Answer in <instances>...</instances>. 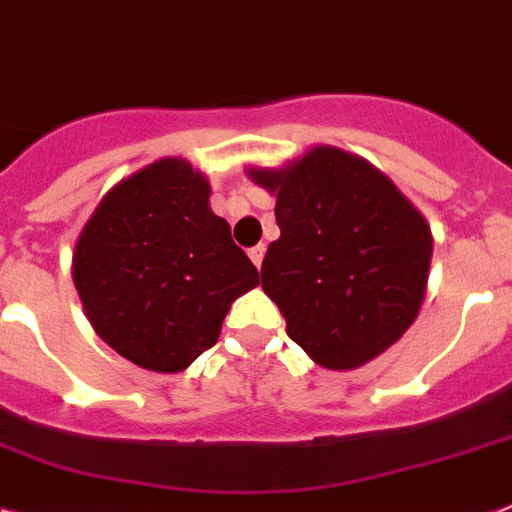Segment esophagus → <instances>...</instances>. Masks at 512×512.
Returning <instances> with one entry per match:
<instances>
[{
	"label": "esophagus",
	"instance_id": "1",
	"mask_svg": "<svg viewBox=\"0 0 512 512\" xmlns=\"http://www.w3.org/2000/svg\"><path fill=\"white\" fill-rule=\"evenodd\" d=\"M264 253H266V248H264V243H261V246H253L251 251H248V256H251L253 264L261 266V261H264Z\"/></svg>",
	"mask_w": 512,
	"mask_h": 512
}]
</instances>
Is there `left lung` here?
I'll return each instance as SVG.
<instances>
[{
  "label": "left lung",
  "mask_w": 512,
  "mask_h": 512,
  "mask_svg": "<svg viewBox=\"0 0 512 512\" xmlns=\"http://www.w3.org/2000/svg\"><path fill=\"white\" fill-rule=\"evenodd\" d=\"M277 196L280 238L261 287L287 335L324 369H358L416 322L432 230L421 211L366 159L316 146L280 170H251Z\"/></svg>",
  "instance_id": "8db88e82"
}]
</instances>
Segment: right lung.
Masks as SVG:
<instances>
[{"instance_id": "right-lung-1", "label": "right lung", "mask_w": 512, "mask_h": 512, "mask_svg": "<svg viewBox=\"0 0 512 512\" xmlns=\"http://www.w3.org/2000/svg\"><path fill=\"white\" fill-rule=\"evenodd\" d=\"M209 193L188 162L159 159L114 185L75 243L88 322L141 369H188L217 342L232 301L259 285Z\"/></svg>"}]
</instances>
